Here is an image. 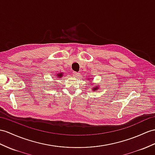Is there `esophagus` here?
Returning a JSON list of instances; mask_svg holds the SVG:
<instances>
[{
    "mask_svg": "<svg viewBox=\"0 0 155 155\" xmlns=\"http://www.w3.org/2000/svg\"><path fill=\"white\" fill-rule=\"evenodd\" d=\"M73 75H74V77H75V78H78V77H80V74L79 73V72H76V71H74V72H73Z\"/></svg>",
    "mask_w": 155,
    "mask_h": 155,
    "instance_id": "esophagus-1",
    "label": "esophagus"
}]
</instances>
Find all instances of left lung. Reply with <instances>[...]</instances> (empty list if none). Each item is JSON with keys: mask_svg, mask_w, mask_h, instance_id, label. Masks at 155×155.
Segmentation results:
<instances>
[{"mask_svg": "<svg viewBox=\"0 0 155 155\" xmlns=\"http://www.w3.org/2000/svg\"><path fill=\"white\" fill-rule=\"evenodd\" d=\"M97 89H99V86H95V87H93V89H92L93 91H97Z\"/></svg>", "mask_w": 155, "mask_h": 155, "instance_id": "1", "label": "left lung"}]
</instances>
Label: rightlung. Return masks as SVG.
I'll return each instance as SVG.
<instances>
[{"mask_svg": "<svg viewBox=\"0 0 155 155\" xmlns=\"http://www.w3.org/2000/svg\"><path fill=\"white\" fill-rule=\"evenodd\" d=\"M62 74H63V73H58L56 75H57V77L58 78H60L62 77Z\"/></svg>", "mask_w": 155, "mask_h": 155, "instance_id": "add662e5", "label": "right lung"}]
</instances>
